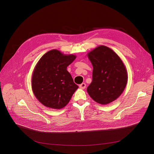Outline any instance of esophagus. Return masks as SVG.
I'll list each match as a JSON object with an SVG mask.
<instances>
[{
  "label": "esophagus",
  "instance_id": "obj_1",
  "mask_svg": "<svg viewBox=\"0 0 154 154\" xmlns=\"http://www.w3.org/2000/svg\"><path fill=\"white\" fill-rule=\"evenodd\" d=\"M79 87H80V88H81V89H85L86 88V84L85 83H82V84H80L79 85Z\"/></svg>",
  "mask_w": 154,
  "mask_h": 154
}]
</instances>
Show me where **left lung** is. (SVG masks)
I'll return each mask as SVG.
<instances>
[{"label":"left lung","mask_w":154,"mask_h":154,"mask_svg":"<svg viewBox=\"0 0 154 154\" xmlns=\"http://www.w3.org/2000/svg\"><path fill=\"white\" fill-rule=\"evenodd\" d=\"M93 66V80L87 92L96 102L106 105L118 99L126 86L128 75L120 57L110 48L99 46L87 54Z\"/></svg>","instance_id":"8db88e82"}]
</instances>
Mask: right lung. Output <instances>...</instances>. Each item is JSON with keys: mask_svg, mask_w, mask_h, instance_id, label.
Instances as JSON below:
<instances>
[{"mask_svg": "<svg viewBox=\"0 0 154 154\" xmlns=\"http://www.w3.org/2000/svg\"><path fill=\"white\" fill-rule=\"evenodd\" d=\"M57 49L46 52L35 66L32 88L36 99L45 106L61 109L70 101L79 86L74 82L67 67L75 59Z\"/></svg>", "mask_w": 154, "mask_h": 154, "instance_id": "add662e5", "label": "right lung"}]
</instances>
